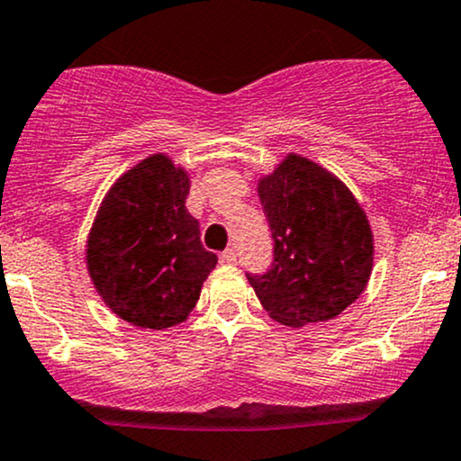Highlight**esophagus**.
Wrapping results in <instances>:
<instances>
[{
	"label": "esophagus",
	"mask_w": 461,
	"mask_h": 461,
	"mask_svg": "<svg viewBox=\"0 0 461 461\" xmlns=\"http://www.w3.org/2000/svg\"><path fill=\"white\" fill-rule=\"evenodd\" d=\"M220 263H221V266H235V263H237V252L232 250V248H229V250H224L220 255Z\"/></svg>",
	"instance_id": "1"
}]
</instances>
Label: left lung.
<instances>
[{"mask_svg":"<svg viewBox=\"0 0 461 461\" xmlns=\"http://www.w3.org/2000/svg\"><path fill=\"white\" fill-rule=\"evenodd\" d=\"M272 229L274 263L250 276L263 309L285 327L338 318L364 294L375 261L366 211L342 180L289 152L257 183Z\"/></svg>","mask_w":461,"mask_h":461,"instance_id":"obj_1","label":"left lung"}]
</instances>
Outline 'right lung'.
<instances>
[{"mask_svg":"<svg viewBox=\"0 0 461 461\" xmlns=\"http://www.w3.org/2000/svg\"><path fill=\"white\" fill-rule=\"evenodd\" d=\"M191 176L157 152L106 191L89 237L86 270L104 304L132 327L163 330L185 322L217 257L200 244L185 200Z\"/></svg>","mask_w":461,"mask_h":461,"instance_id":"right-lung-1","label":"right lung"}]
</instances>
